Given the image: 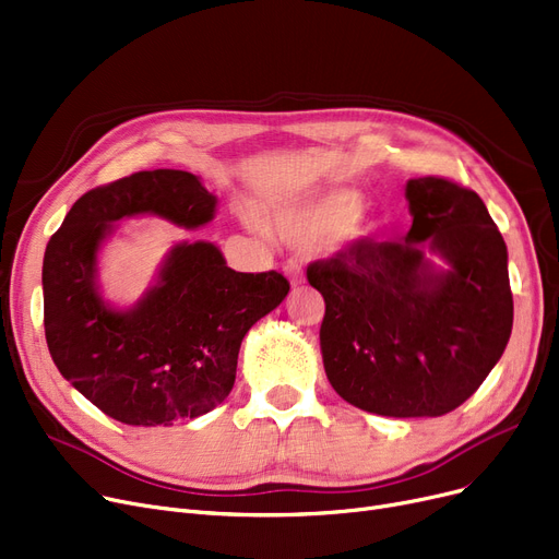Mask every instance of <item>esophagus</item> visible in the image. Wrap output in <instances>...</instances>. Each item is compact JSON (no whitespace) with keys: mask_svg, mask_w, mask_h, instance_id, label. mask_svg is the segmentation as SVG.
Instances as JSON below:
<instances>
[{"mask_svg":"<svg viewBox=\"0 0 559 559\" xmlns=\"http://www.w3.org/2000/svg\"><path fill=\"white\" fill-rule=\"evenodd\" d=\"M285 274H287V278H289V283H293V285H301L304 283V272H301V266L297 262H287L285 264Z\"/></svg>","mask_w":559,"mask_h":559,"instance_id":"obj_1","label":"esophagus"}]
</instances>
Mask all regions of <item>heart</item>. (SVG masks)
<instances>
[{
	"label": "heart",
	"mask_w": 559,
	"mask_h": 559,
	"mask_svg": "<svg viewBox=\"0 0 559 559\" xmlns=\"http://www.w3.org/2000/svg\"><path fill=\"white\" fill-rule=\"evenodd\" d=\"M270 224L299 245H343L368 230L358 212V197L352 191H331L326 197L283 203L272 212Z\"/></svg>",
	"instance_id": "obj_1"
}]
</instances>
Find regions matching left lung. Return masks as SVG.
<instances>
[{
    "instance_id": "obj_1",
    "label": "left lung",
    "mask_w": 559,
    "mask_h": 559,
    "mask_svg": "<svg viewBox=\"0 0 559 559\" xmlns=\"http://www.w3.org/2000/svg\"><path fill=\"white\" fill-rule=\"evenodd\" d=\"M406 201L404 239H358L312 262L308 283L326 304L320 347L333 391L368 414L436 418L489 377L514 301L504 239L473 189L427 176L406 182Z\"/></svg>"
}]
</instances>
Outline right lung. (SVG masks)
I'll list each match as a JSON object with an SVG mask.
<instances>
[{
  "mask_svg": "<svg viewBox=\"0 0 559 559\" xmlns=\"http://www.w3.org/2000/svg\"><path fill=\"white\" fill-rule=\"evenodd\" d=\"M214 212L199 176L157 168L86 191L47 241V347L63 379L118 423L168 427L222 404L241 340L289 293L283 274L235 272L219 247L197 239L171 247L134 306L103 297L98 253L116 222L153 214L193 230Z\"/></svg>",
  "mask_w": 559,
  "mask_h": 559,
  "instance_id": "right-lung-1",
  "label": "right lung"
}]
</instances>
